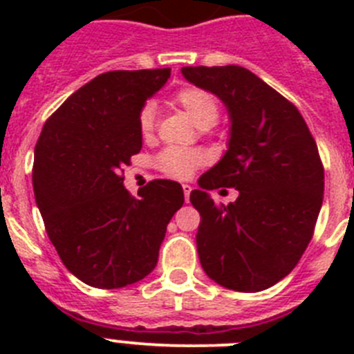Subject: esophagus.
I'll use <instances>...</instances> for the list:
<instances>
[{
  "label": "esophagus",
  "instance_id": "34e87169",
  "mask_svg": "<svg viewBox=\"0 0 354 354\" xmlns=\"http://www.w3.org/2000/svg\"><path fill=\"white\" fill-rule=\"evenodd\" d=\"M183 192H184V198H186V202H189V195H192L193 187L189 186V184H183Z\"/></svg>",
  "mask_w": 354,
  "mask_h": 354
}]
</instances>
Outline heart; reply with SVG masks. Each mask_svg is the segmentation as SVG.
<instances>
[{"mask_svg": "<svg viewBox=\"0 0 354 354\" xmlns=\"http://www.w3.org/2000/svg\"><path fill=\"white\" fill-rule=\"evenodd\" d=\"M171 102L184 109L192 120L195 122L200 129H207L214 126L220 115V106L212 93L198 86H186L180 88L171 95ZM156 111L152 106H143L138 115V131L143 138H150L154 133ZM158 168L162 174L175 177V179H187L196 168L204 162V156L198 150L192 149H177L170 147L165 149L156 159Z\"/></svg>", "mask_w": 354, "mask_h": 354, "instance_id": "heart-1", "label": "heart"}]
</instances>
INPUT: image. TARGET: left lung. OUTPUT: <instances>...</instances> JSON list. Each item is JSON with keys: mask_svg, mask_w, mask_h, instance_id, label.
Wrapping results in <instances>:
<instances>
[{"mask_svg": "<svg viewBox=\"0 0 354 354\" xmlns=\"http://www.w3.org/2000/svg\"><path fill=\"white\" fill-rule=\"evenodd\" d=\"M183 76L225 104L230 138L223 158L189 200L200 212L196 250L205 274L239 292H259L294 270L323 205L324 170L298 108L248 68L183 67ZM236 187L228 206L207 192Z\"/></svg>", "mask_w": 354, "mask_h": 354, "instance_id": "left-lung-1", "label": "left lung"}]
</instances>
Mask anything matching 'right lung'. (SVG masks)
<instances>
[{
  "mask_svg": "<svg viewBox=\"0 0 354 354\" xmlns=\"http://www.w3.org/2000/svg\"><path fill=\"white\" fill-rule=\"evenodd\" d=\"M170 68L111 71L72 93L44 124L33 192L53 246L74 277L97 289L140 282L158 264L183 186L158 179L133 196L122 168L142 150L138 115Z\"/></svg>",
  "mask_w": 354,
  "mask_h": 354,
  "instance_id": "right-lung-1",
  "label": "right lung"
}]
</instances>
